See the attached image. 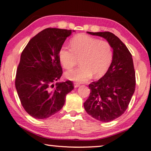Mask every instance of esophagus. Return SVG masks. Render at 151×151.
Listing matches in <instances>:
<instances>
[{
	"instance_id": "obj_1",
	"label": "esophagus",
	"mask_w": 151,
	"mask_h": 151,
	"mask_svg": "<svg viewBox=\"0 0 151 151\" xmlns=\"http://www.w3.org/2000/svg\"><path fill=\"white\" fill-rule=\"evenodd\" d=\"M79 86H80V83H77V82H75L74 83V88H78Z\"/></svg>"
}]
</instances>
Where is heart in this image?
I'll use <instances>...</instances> for the list:
<instances>
[{
	"label": "heart",
	"instance_id": "heart-1",
	"mask_svg": "<svg viewBox=\"0 0 151 151\" xmlns=\"http://www.w3.org/2000/svg\"><path fill=\"white\" fill-rule=\"evenodd\" d=\"M71 49L62 46L59 50V62L66 70L77 65L80 68L65 72L68 80L84 82L92 75L100 78L106 73L112 60L113 51L108 42L86 34H79L71 39Z\"/></svg>",
	"mask_w": 151,
	"mask_h": 151
}]
</instances>
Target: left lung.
Segmentation results:
<instances>
[{"mask_svg":"<svg viewBox=\"0 0 151 151\" xmlns=\"http://www.w3.org/2000/svg\"><path fill=\"white\" fill-rule=\"evenodd\" d=\"M101 37L113 49L112 61L102 78L89 85L90 96L83 104L85 110L104 122L120 117L127 109L135 90L136 79L132 57L120 39L110 32H88Z\"/></svg>","mask_w":151,"mask_h":151,"instance_id":"obj_1","label":"left lung"}]
</instances>
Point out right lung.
<instances>
[{
  "mask_svg": "<svg viewBox=\"0 0 151 151\" xmlns=\"http://www.w3.org/2000/svg\"><path fill=\"white\" fill-rule=\"evenodd\" d=\"M74 31L44 29L29 41L21 53L15 87L24 109L36 119H45L59 112L66 95L73 90L71 81H57L63 73L59 50Z\"/></svg>",
  "mask_w": 151,
  "mask_h": 151,
  "instance_id": "right-lung-1",
  "label": "right lung"
}]
</instances>
